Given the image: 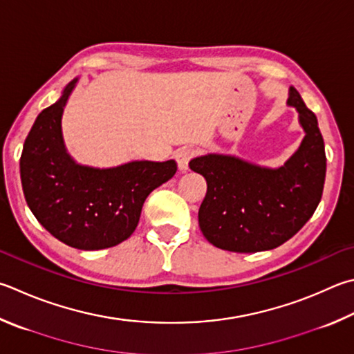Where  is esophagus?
<instances>
[{
	"instance_id": "esophagus-1",
	"label": "esophagus",
	"mask_w": 354,
	"mask_h": 354,
	"mask_svg": "<svg viewBox=\"0 0 354 354\" xmlns=\"http://www.w3.org/2000/svg\"><path fill=\"white\" fill-rule=\"evenodd\" d=\"M194 156V150L190 149H179L175 153V159L178 162V169L181 171H187L189 170V160Z\"/></svg>"
}]
</instances>
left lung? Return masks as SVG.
I'll use <instances>...</instances> for the list:
<instances>
[{
  "instance_id": "8db88e82",
  "label": "left lung",
  "mask_w": 354,
  "mask_h": 354,
  "mask_svg": "<svg viewBox=\"0 0 354 354\" xmlns=\"http://www.w3.org/2000/svg\"><path fill=\"white\" fill-rule=\"evenodd\" d=\"M286 104L299 113L305 138L283 165L271 169L220 153L190 160V169L207 183L198 221L215 248L230 252L277 248L305 226L320 203L326 158L317 118L294 86Z\"/></svg>"
}]
</instances>
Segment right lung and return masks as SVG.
Masks as SVG:
<instances>
[{
  "instance_id": "1",
  "label": "right lung",
  "mask_w": 354,
  "mask_h": 354,
  "mask_svg": "<svg viewBox=\"0 0 354 354\" xmlns=\"http://www.w3.org/2000/svg\"><path fill=\"white\" fill-rule=\"evenodd\" d=\"M79 79L43 110L24 140L20 175L26 203L57 240L82 250L115 246L136 229L144 201L176 173L173 159L118 167L82 165L63 140L62 115Z\"/></svg>"
}]
</instances>
